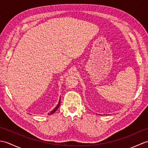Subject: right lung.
Returning <instances> with one entry per match:
<instances>
[{
	"label": "right lung",
	"instance_id": "add662e5",
	"mask_svg": "<svg viewBox=\"0 0 148 148\" xmlns=\"http://www.w3.org/2000/svg\"><path fill=\"white\" fill-rule=\"evenodd\" d=\"M60 99H61V98H60V100H59V102H58V104H57V106H56L55 107V108H54V109H53V111H51V112H49L48 114H49V115H51V114H53V113H54V112H55V111H56V110H57V109H58V108H59V106H60Z\"/></svg>",
	"mask_w": 148,
	"mask_h": 148
}]
</instances>
